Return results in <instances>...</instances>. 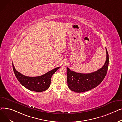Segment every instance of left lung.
I'll use <instances>...</instances> for the list:
<instances>
[{"instance_id":"left-lung-1","label":"left lung","mask_w":122,"mask_h":122,"mask_svg":"<svg viewBox=\"0 0 122 122\" xmlns=\"http://www.w3.org/2000/svg\"><path fill=\"white\" fill-rule=\"evenodd\" d=\"M106 59L104 66L95 72L91 73H77L67 67L68 87L76 92H83L97 87L105 78L109 64V55L106 49Z\"/></svg>"}]
</instances>
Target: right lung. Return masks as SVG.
I'll return each mask as SVG.
<instances>
[{"mask_svg":"<svg viewBox=\"0 0 122 122\" xmlns=\"http://www.w3.org/2000/svg\"><path fill=\"white\" fill-rule=\"evenodd\" d=\"M12 65L14 72L19 82L26 89L36 92H43L49 88L51 82L52 76L60 67L55 68L40 76L28 77L18 72L13 63Z\"/></svg>","mask_w":122,"mask_h":122,"instance_id":"add662e5","label":"right lung"}]
</instances>
